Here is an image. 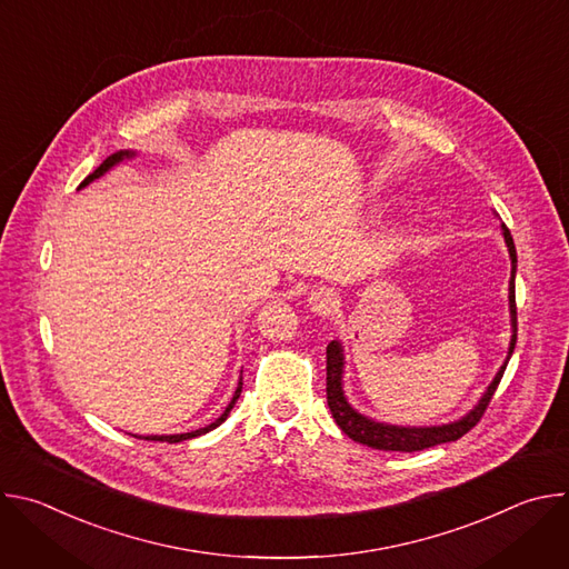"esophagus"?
<instances>
[{
    "instance_id": "34e87169",
    "label": "esophagus",
    "mask_w": 569,
    "mask_h": 569,
    "mask_svg": "<svg viewBox=\"0 0 569 569\" xmlns=\"http://www.w3.org/2000/svg\"><path fill=\"white\" fill-rule=\"evenodd\" d=\"M338 295L333 292V290H327V288H321V290H315V292H310V297H308V306H310V310L312 312H317V315H331L336 308H338Z\"/></svg>"
}]
</instances>
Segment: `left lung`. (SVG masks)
I'll use <instances>...</instances> for the list:
<instances>
[{"mask_svg": "<svg viewBox=\"0 0 569 569\" xmlns=\"http://www.w3.org/2000/svg\"><path fill=\"white\" fill-rule=\"evenodd\" d=\"M502 236L509 248V259H511V281H509V312H511V342H509V351H507V360L502 362V367L498 369L496 378L491 380V385L486 387V391L481 393V398L477 400L475 408L470 412H466L461 419L450 421V423H441V426H393V423H385V421H376L371 417H365L362 412H358L353 405L349 402L347 393H345V349L340 340H333L327 347V398H329V408L331 415L336 419V423L340 426V430L369 448L376 450H393V452H417V450H426L439 443H448V441H457L459 437H463L470 428L477 426V421L481 419L486 405L491 402L502 373L513 356L516 349V340H518V317H516V270H518V257H516V246L511 231L507 229V224H502Z\"/></svg>", "mask_w": 569, "mask_h": 569, "instance_id": "left-lung-1", "label": "left lung"}]
</instances>
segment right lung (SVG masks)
<instances>
[{"instance_id": "obj_1", "label": "right lung", "mask_w": 569, "mask_h": 569, "mask_svg": "<svg viewBox=\"0 0 569 569\" xmlns=\"http://www.w3.org/2000/svg\"><path fill=\"white\" fill-rule=\"evenodd\" d=\"M132 157H137V152L134 150H119V152H114V154H110L108 159H103V164L94 171V173H90L83 182H80V187H78V191L80 189H86L88 184H92L94 180H99V178H103L108 171H112L114 167H119L121 161H126V159H132ZM240 391H242V376H240V380H238V387H236V391H233V396H231V400H229V405L224 408V412L213 421V423H209V426H204V428H200V430H193V432H184V435H148V437H139V435H132V437H137V439H146V441H169V443H180V441H187V439H196V437H200V435H207V432H211V430H216L227 417H229V412L233 410V405H236V400H238V396H240Z\"/></svg>"}]
</instances>
